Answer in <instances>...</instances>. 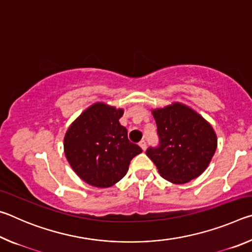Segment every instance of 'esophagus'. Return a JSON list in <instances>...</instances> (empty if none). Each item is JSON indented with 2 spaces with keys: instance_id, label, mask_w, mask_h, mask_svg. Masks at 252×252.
<instances>
[{
  "instance_id": "34e87169",
  "label": "esophagus",
  "mask_w": 252,
  "mask_h": 252,
  "mask_svg": "<svg viewBox=\"0 0 252 252\" xmlns=\"http://www.w3.org/2000/svg\"><path fill=\"white\" fill-rule=\"evenodd\" d=\"M139 146L141 147V149L144 151V150H146V149H147V142L144 141V140H141V141L139 142Z\"/></svg>"
}]
</instances>
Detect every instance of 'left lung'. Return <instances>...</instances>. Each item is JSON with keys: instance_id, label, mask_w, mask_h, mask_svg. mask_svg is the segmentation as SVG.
<instances>
[{"instance_id": "obj_1", "label": "left lung", "mask_w": 252, "mask_h": 252, "mask_svg": "<svg viewBox=\"0 0 252 252\" xmlns=\"http://www.w3.org/2000/svg\"><path fill=\"white\" fill-rule=\"evenodd\" d=\"M160 144L147 156L160 176L176 185L198 178L215 155L218 140L213 127L193 109L179 102L152 110Z\"/></svg>"}]
</instances>
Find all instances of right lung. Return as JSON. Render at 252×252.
<instances>
[{"mask_svg": "<svg viewBox=\"0 0 252 252\" xmlns=\"http://www.w3.org/2000/svg\"><path fill=\"white\" fill-rule=\"evenodd\" d=\"M123 109L103 102L85 109L64 135V153L73 171L88 185L109 188L126 176L141 148L127 139L120 125Z\"/></svg>", "mask_w": 252, "mask_h": 252, "instance_id": "obj_1", "label": "right lung"}]
</instances>
